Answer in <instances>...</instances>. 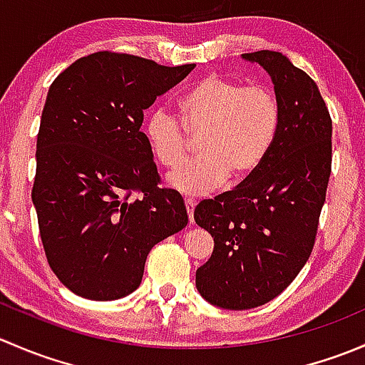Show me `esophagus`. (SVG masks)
<instances>
[{"label":"esophagus","mask_w":365,"mask_h":365,"mask_svg":"<svg viewBox=\"0 0 365 365\" xmlns=\"http://www.w3.org/2000/svg\"><path fill=\"white\" fill-rule=\"evenodd\" d=\"M185 208H187V215H189L190 224H194V208H196V201L185 200Z\"/></svg>","instance_id":"1"}]
</instances>
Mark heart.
<instances>
[{
    "label": "heart",
    "instance_id": "b5f03b06",
    "mask_svg": "<svg viewBox=\"0 0 365 365\" xmlns=\"http://www.w3.org/2000/svg\"><path fill=\"white\" fill-rule=\"evenodd\" d=\"M180 119L155 109L145 121L146 145L160 165L175 168L189 155L187 134L201 135L200 159L171 171L165 182L185 196H205L261 168L277 138L281 109L267 88L208 76L182 97Z\"/></svg>",
    "mask_w": 365,
    "mask_h": 365
}]
</instances>
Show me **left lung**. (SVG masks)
Segmentation results:
<instances>
[{
    "mask_svg": "<svg viewBox=\"0 0 365 365\" xmlns=\"http://www.w3.org/2000/svg\"><path fill=\"white\" fill-rule=\"evenodd\" d=\"M242 58L270 76L281 125L251 178L194 210L197 226L213 238L212 256L196 270V288L230 311L274 300L307 263L332 164V120L314 81L282 53Z\"/></svg>",
    "mask_w": 365,
    "mask_h": 365,
    "instance_id": "left-lung-1",
    "label": "left lung"
}]
</instances>
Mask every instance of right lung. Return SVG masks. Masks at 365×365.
Listing matches in <instances>:
<instances>
[{"label": "right lung", "instance_id": "right-lung-1", "mask_svg": "<svg viewBox=\"0 0 365 365\" xmlns=\"http://www.w3.org/2000/svg\"><path fill=\"white\" fill-rule=\"evenodd\" d=\"M196 65L95 53L53 81L36 135L31 200L47 261L90 300L139 288L152 247L187 226L185 203L159 189L143 113ZM132 190L142 197L130 200Z\"/></svg>", "mask_w": 365, "mask_h": 365}]
</instances>
